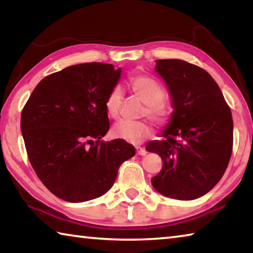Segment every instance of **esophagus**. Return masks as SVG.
Returning a JSON list of instances; mask_svg holds the SVG:
<instances>
[{
  "label": "esophagus",
  "instance_id": "1",
  "mask_svg": "<svg viewBox=\"0 0 253 253\" xmlns=\"http://www.w3.org/2000/svg\"><path fill=\"white\" fill-rule=\"evenodd\" d=\"M136 152H137V154H138V155H142V156H145L147 154L146 149L143 148V147H136Z\"/></svg>",
  "mask_w": 253,
  "mask_h": 253
}]
</instances>
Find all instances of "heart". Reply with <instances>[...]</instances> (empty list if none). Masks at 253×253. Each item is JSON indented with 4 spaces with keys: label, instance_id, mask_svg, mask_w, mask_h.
I'll return each instance as SVG.
<instances>
[{
    "label": "heart",
    "instance_id": "obj_1",
    "mask_svg": "<svg viewBox=\"0 0 253 253\" xmlns=\"http://www.w3.org/2000/svg\"><path fill=\"white\" fill-rule=\"evenodd\" d=\"M128 85L131 92L144 104H146L143 110L144 116H147L157 123L164 122L168 118V108L162 102L165 96V90L156 79L147 75H136L128 81ZM122 102V89L119 87L111 89L105 101L106 111L110 118L117 119L119 117ZM114 135L129 143L140 144L151 135V127L144 122H124L114 127Z\"/></svg>",
    "mask_w": 253,
    "mask_h": 253
}]
</instances>
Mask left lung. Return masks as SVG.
Returning <instances> with one entry per match:
<instances>
[{
	"label": "left lung",
	"instance_id": "left-lung-1",
	"mask_svg": "<svg viewBox=\"0 0 253 253\" xmlns=\"http://www.w3.org/2000/svg\"><path fill=\"white\" fill-rule=\"evenodd\" d=\"M174 113L164 139L152 140L163 168L152 184L176 200H194L216 185L228 168L233 148V121L229 105L214 79L193 63L179 59L156 60Z\"/></svg>",
	"mask_w": 253,
	"mask_h": 253
}]
</instances>
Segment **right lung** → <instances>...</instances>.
<instances>
[{
    "instance_id": "1",
    "label": "right lung",
    "mask_w": 253,
    "mask_h": 253,
    "mask_svg": "<svg viewBox=\"0 0 253 253\" xmlns=\"http://www.w3.org/2000/svg\"><path fill=\"white\" fill-rule=\"evenodd\" d=\"M121 69L89 62L42 79L24 105L21 130L34 172L59 199L78 203L114 185L118 169L135 155L124 139L100 140L109 129L105 101Z\"/></svg>"
}]
</instances>
